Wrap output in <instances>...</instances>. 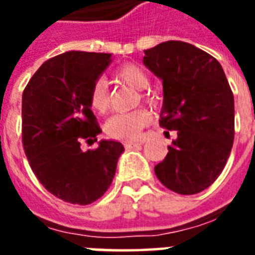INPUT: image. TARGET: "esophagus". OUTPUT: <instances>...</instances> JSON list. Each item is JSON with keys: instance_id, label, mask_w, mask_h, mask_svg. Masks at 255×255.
<instances>
[{"instance_id": "34e87169", "label": "esophagus", "mask_w": 255, "mask_h": 255, "mask_svg": "<svg viewBox=\"0 0 255 255\" xmlns=\"http://www.w3.org/2000/svg\"><path fill=\"white\" fill-rule=\"evenodd\" d=\"M140 144H143L142 140H127V142H124V146H126V149H132V147H138Z\"/></svg>"}]
</instances>
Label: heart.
<instances>
[{
    "label": "heart",
    "mask_w": 255,
    "mask_h": 255,
    "mask_svg": "<svg viewBox=\"0 0 255 255\" xmlns=\"http://www.w3.org/2000/svg\"><path fill=\"white\" fill-rule=\"evenodd\" d=\"M115 78L131 86L135 90H146L149 87L150 79L143 68L138 64L128 63L124 64L115 72ZM140 98L144 102H151V97L149 94H140ZM90 106L91 109L98 113H105L111 104V95L109 89L106 86L104 79H97L91 84L89 95ZM151 122V115L146 108H138L131 112H120L115 113L113 116L108 119L105 123V132L115 139H124V140H132L140 136V132L144 127H147Z\"/></svg>",
    "instance_id": "b5f03b06"
}]
</instances>
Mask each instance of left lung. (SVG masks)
<instances>
[{
  "label": "left lung",
  "instance_id": "1",
  "mask_svg": "<svg viewBox=\"0 0 255 255\" xmlns=\"http://www.w3.org/2000/svg\"><path fill=\"white\" fill-rule=\"evenodd\" d=\"M143 63L164 86L160 126L177 131L154 166L155 176L171 191L198 194L216 182L231 154L235 105L230 83L213 56L187 42L147 49Z\"/></svg>",
  "mask_w": 255,
  "mask_h": 255
}]
</instances>
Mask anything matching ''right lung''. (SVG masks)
Segmentation results:
<instances>
[{"mask_svg": "<svg viewBox=\"0 0 255 255\" xmlns=\"http://www.w3.org/2000/svg\"><path fill=\"white\" fill-rule=\"evenodd\" d=\"M111 63L106 53L67 52L42 64L23 91L21 139L36 179L54 197L90 205L112 184L120 142L101 140L83 151L82 140L101 132L91 111V84Z\"/></svg>", "mask_w": 255, "mask_h": 255, "instance_id": "right-lung-1", "label": "right lung"}]
</instances>
